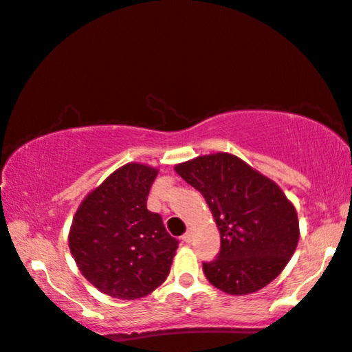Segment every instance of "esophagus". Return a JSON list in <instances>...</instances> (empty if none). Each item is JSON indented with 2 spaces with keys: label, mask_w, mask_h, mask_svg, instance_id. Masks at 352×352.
Listing matches in <instances>:
<instances>
[{
  "label": "esophagus",
  "mask_w": 352,
  "mask_h": 352,
  "mask_svg": "<svg viewBox=\"0 0 352 352\" xmlns=\"http://www.w3.org/2000/svg\"><path fill=\"white\" fill-rule=\"evenodd\" d=\"M182 240H184L185 243H190V241H191V232H190V230H188V232H186V233H185V235H184V236H182Z\"/></svg>",
  "instance_id": "obj_1"
}]
</instances>
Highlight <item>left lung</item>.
Listing matches in <instances>:
<instances>
[{
	"label": "left lung",
	"mask_w": 352,
	"mask_h": 352,
	"mask_svg": "<svg viewBox=\"0 0 352 352\" xmlns=\"http://www.w3.org/2000/svg\"><path fill=\"white\" fill-rule=\"evenodd\" d=\"M175 170L204 196L220 251L203 262L206 278L228 294H250L277 278L299 240L296 209L274 182L227 153L199 156Z\"/></svg>",
	"instance_id": "obj_1"
}]
</instances>
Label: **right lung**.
Returning <instances> with one entry per match:
<instances>
[{
    "instance_id": "1",
    "label": "right lung",
    "mask_w": 352,
    "mask_h": 352,
    "mask_svg": "<svg viewBox=\"0 0 352 352\" xmlns=\"http://www.w3.org/2000/svg\"><path fill=\"white\" fill-rule=\"evenodd\" d=\"M156 175V168L127 164L91 191L75 214L70 252L83 277L107 296L143 298L170 272L179 240L146 208Z\"/></svg>"
}]
</instances>
